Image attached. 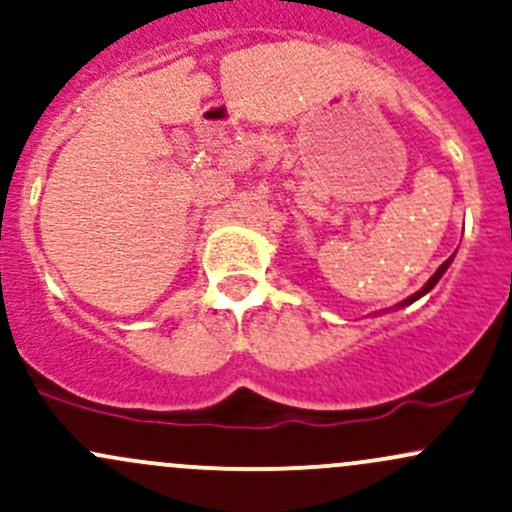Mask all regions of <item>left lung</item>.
Returning a JSON list of instances; mask_svg holds the SVG:
<instances>
[{
    "instance_id": "left-lung-1",
    "label": "left lung",
    "mask_w": 512,
    "mask_h": 512,
    "mask_svg": "<svg viewBox=\"0 0 512 512\" xmlns=\"http://www.w3.org/2000/svg\"><path fill=\"white\" fill-rule=\"evenodd\" d=\"M452 258H454V256H452ZM452 258H447V261H444L442 266L437 268V273H434V276H432L430 280H427V283H425V288H422V290H417L415 295H410V298L405 300V302H400V305H408V302H415L417 298H422V295H425V293H430V290L434 288V285H437V280L444 276V271H447V268H449V263H452Z\"/></svg>"
}]
</instances>
